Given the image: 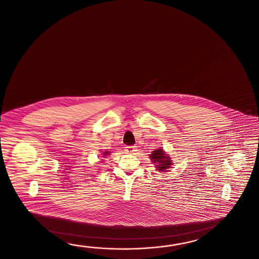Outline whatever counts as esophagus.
Here are the masks:
<instances>
[{"instance_id":"34e87169","label":"esophagus","mask_w":259,"mask_h":259,"mask_svg":"<svg viewBox=\"0 0 259 259\" xmlns=\"http://www.w3.org/2000/svg\"><path fill=\"white\" fill-rule=\"evenodd\" d=\"M137 147L136 146H127L125 147V151L127 153H135L137 151Z\"/></svg>"}]
</instances>
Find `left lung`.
Instances as JSON below:
<instances>
[{
	"label": "left lung",
	"mask_w": 259,
	"mask_h": 259,
	"mask_svg": "<svg viewBox=\"0 0 259 259\" xmlns=\"http://www.w3.org/2000/svg\"><path fill=\"white\" fill-rule=\"evenodd\" d=\"M150 159L152 162H156L158 164L157 168L159 169V171H164L167 168L171 165V161L170 158L168 156H165L164 151L162 150H154L152 151L151 155H150Z\"/></svg>",
	"instance_id": "obj_1"
}]
</instances>
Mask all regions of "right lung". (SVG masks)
Here are the masks:
<instances>
[{
    "instance_id": "obj_1",
    "label": "right lung",
    "mask_w": 259,
    "mask_h": 259,
    "mask_svg": "<svg viewBox=\"0 0 259 259\" xmlns=\"http://www.w3.org/2000/svg\"><path fill=\"white\" fill-rule=\"evenodd\" d=\"M108 153H109V152L106 151V152H104V155H108Z\"/></svg>"
}]
</instances>
